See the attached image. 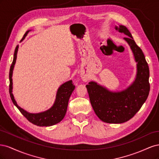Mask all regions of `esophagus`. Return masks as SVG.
I'll use <instances>...</instances> for the list:
<instances>
[{"mask_svg": "<svg viewBox=\"0 0 159 159\" xmlns=\"http://www.w3.org/2000/svg\"><path fill=\"white\" fill-rule=\"evenodd\" d=\"M81 79L84 81H87L89 80V77L88 75H83L81 76Z\"/></svg>", "mask_w": 159, "mask_h": 159, "instance_id": "esophagus-1", "label": "esophagus"}]
</instances>
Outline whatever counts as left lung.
I'll list each match as a JSON object with an SVG mask.
<instances>
[{"instance_id": "1", "label": "left lung", "mask_w": 159, "mask_h": 159, "mask_svg": "<svg viewBox=\"0 0 159 159\" xmlns=\"http://www.w3.org/2000/svg\"><path fill=\"white\" fill-rule=\"evenodd\" d=\"M115 30L127 36L123 39L129 44L137 63L135 80L129 88L117 92L110 91L95 81L86 85L95 114L102 121L108 123H122L131 119L145 102L150 91L149 68L142 50L126 26H115Z\"/></svg>"}]
</instances>
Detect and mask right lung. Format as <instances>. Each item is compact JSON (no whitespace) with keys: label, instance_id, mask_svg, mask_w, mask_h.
I'll return each mask as SVG.
<instances>
[{"label":"right lung","instance_id":"1","mask_svg":"<svg viewBox=\"0 0 159 159\" xmlns=\"http://www.w3.org/2000/svg\"><path fill=\"white\" fill-rule=\"evenodd\" d=\"M30 30H28L24 35L22 40L25 39L28 33ZM18 49V46H17L14 50L13 61L11 64L10 72H9V80H10V85H9V93H10L11 98L12 101L14 105L18 109L21 113L25 116L28 121L40 127H48L54 125L55 124L58 123L65 117L67 107H68L69 99L70 95L75 89V85L72 84V80L66 81V83L60 85V87L57 89L56 99L54 105L49 109L45 111L38 113H30L27 112L26 111L19 107L16 102L14 99V95L12 94V72L16 63V60L17 57V52Z\"/></svg>","mask_w":159,"mask_h":159}]
</instances>
